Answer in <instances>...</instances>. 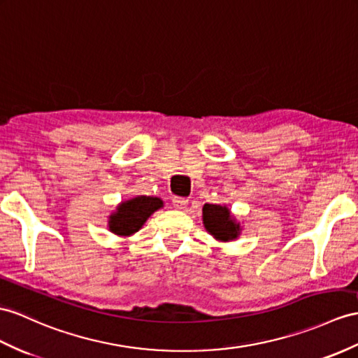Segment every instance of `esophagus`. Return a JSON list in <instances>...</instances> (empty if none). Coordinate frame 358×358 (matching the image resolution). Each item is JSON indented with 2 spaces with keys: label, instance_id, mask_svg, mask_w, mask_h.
<instances>
[{
  "label": "esophagus",
  "instance_id": "1",
  "mask_svg": "<svg viewBox=\"0 0 358 358\" xmlns=\"http://www.w3.org/2000/svg\"><path fill=\"white\" fill-rule=\"evenodd\" d=\"M171 202H173V206L176 209H185L187 205H188V199L176 196V197H173Z\"/></svg>",
  "mask_w": 358,
  "mask_h": 358
}]
</instances>
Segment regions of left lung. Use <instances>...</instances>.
Here are the masks:
<instances>
[{
    "instance_id": "left-lung-1",
    "label": "left lung",
    "mask_w": 358,
    "mask_h": 358,
    "mask_svg": "<svg viewBox=\"0 0 358 358\" xmlns=\"http://www.w3.org/2000/svg\"><path fill=\"white\" fill-rule=\"evenodd\" d=\"M203 224L209 234L223 241L235 238L240 231V226L231 219L229 209L220 205L205 203Z\"/></svg>"
}]
</instances>
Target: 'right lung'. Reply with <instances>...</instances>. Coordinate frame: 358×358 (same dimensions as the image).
Instances as JSON below:
<instances>
[{
  "instance_id": "right-lung-1",
  "label": "right lung",
  "mask_w": 358,
  "mask_h": 358,
  "mask_svg": "<svg viewBox=\"0 0 358 358\" xmlns=\"http://www.w3.org/2000/svg\"><path fill=\"white\" fill-rule=\"evenodd\" d=\"M162 206V200L150 196L130 199L118 206L117 214L110 215L109 228L118 235H130L136 232L149 217Z\"/></svg>"
}]
</instances>
